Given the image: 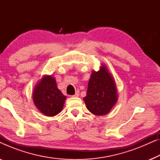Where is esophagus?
I'll return each instance as SVG.
<instances>
[{
    "mask_svg": "<svg viewBox=\"0 0 160 160\" xmlns=\"http://www.w3.org/2000/svg\"><path fill=\"white\" fill-rule=\"evenodd\" d=\"M79 96V91H76L75 95H73L72 97H78Z\"/></svg>",
    "mask_w": 160,
    "mask_h": 160,
    "instance_id": "esophagus-1",
    "label": "esophagus"
}]
</instances>
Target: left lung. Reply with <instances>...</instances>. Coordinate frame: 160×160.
Instances as JSON below:
<instances>
[{
  "instance_id": "obj_1",
  "label": "left lung",
  "mask_w": 160,
  "mask_h": 160,
  "mask_svg": "<svg viewBox=\"0 0 160 160\" xmlns=\"http://www.w3.org/2000/svg\"><path fill=\"white\" fill-rule=\"evenodd\" d=\"M118 100L117 84L106 65L101 64L98 71L92 72L87 95L84 98L86 107L96 116L110 112Z\"/></svg>"
}]
</instances>
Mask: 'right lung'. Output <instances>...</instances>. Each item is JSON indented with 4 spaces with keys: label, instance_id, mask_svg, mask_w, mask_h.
Masks as SVG:
<instances>
[{
    "label": "right lung",
    "instance_id": "right-lung-1",
    "mask_svg": "<svg viewBox=\"0 0 160 160\" xmlns=\"http://www.w3.org/2000/svg\"><path fill=\"white\" fill-rule=\"evenodd\" d=\"M66 96L58 88L52 76L44 75L35 86L32 100L38 111L47 117H54L62 111Z\"/></svg>",
    "mask_w": 160,
    "mask_h": 160
}]
</instances>
